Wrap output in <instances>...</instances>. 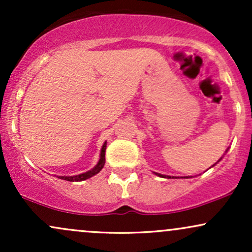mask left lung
<instances>
[{"instance_id": "1", "label": "left lung", "mask_w": 252, "mask_h": 252, "mask_svg": "<svg viewBox=\"0 0 252 252\" xmlns=\"http://www.w3.org/2000/svg\"><path fill=\"white\" fill-rule=\"evenodd\" d=\"M158 175H160V176H163V178H164V175H161V174H158ZM167 178H170V176H167Z\"/></svg>"}]
</instances>
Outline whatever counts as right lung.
Wrapping results in <instances>:
<instances>
[{
    "label": "right lung",
    "mask_w": 252,
    "mask_h": 252,
    "mask_svg": "<svg viewBox=\"0 0 252 252\" xmlns=\"http://www.w3.org/2000/svg\"><path fill=\"white\" fill-rule=\"evenodd\" d=\"M105 149H106V142L103 144L102 152H100V158L94 168H92L91 170H89V172L83 173V174H79L76 176H59V178L62 179V180H66V181H83V180H86V179L91 178V176L96 175L97 173L100 172V169L104 167V163H105Z\"/></svg>",
    "instance_id": "1"
}]
</instances>
